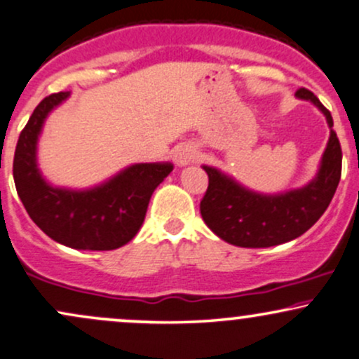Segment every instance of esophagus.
<instances>
[{"instance_id": "34e87169", "label": "esophagus", "mask_w": 359, "mask_h": 359, "mask_svg": "<svg viewBox=\"0 0 359 359\" xmlns=\"http://www.w3.org/2000/svg\"><path fill=\"white\" fill-rule=\"evenodd\" d=\"M193 158H195V151H193L191 147H180V149H176L175 153V161L178 163L180 166L188 164Z\"/></svg>"}]
</instances>
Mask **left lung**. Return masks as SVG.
Here are the masks:
<instances>
[{"mask_svg":"<svg viewBox=\"0 0 359 359\" xmlns=\"http://www.w3.org/2000/svg\"><path fill=\"white\" fill-rule=\"evenodd\" d=\"M296 95L321 109L331 128L321 170L307 187L284 195L264 196L242 188L215 168L203 166L208 175V188L200 203L201 217L215 235L231 245L264 248L301 237L323 217L334 196L341 178L343 151L332 129L331 112L304 87L299 88Z\"/></svg>","mask_w":359,"mask_h":359,"instance_id":"left-lung-1","label":"left lung"}]
</instances>
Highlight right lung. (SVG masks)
I'll return each instance as SVG.
<instances>
[{
	"label": "right lung",
	"mask_w": 359,
	"mask_h": 359,
	"mask_svg": "<svg viewBox=\"0 0 359 359\" xmlns=\"http://www.w3.org/2000/svg\"><path fill=\"white\" fill-rule=\"evenodd\" d=\"M70 92L45 97L21 130L13 178L29 218L43 233L77 250H114L136 237L151 195L172 171L171 164H134L87 191L52 188L36 168V139L45 117Z\"/></svg>",
	"instance_id": "add662e5"
}]
</instances>
